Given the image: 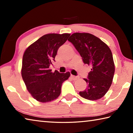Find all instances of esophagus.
Instances as JSON below:
<instances>
[{
	"label": "esophagus",
	"instance_id": "esophagus-1",
	"mask_svg": "<svg viewBox=\"0 0 133 133\" xmlns=\"http://www.w3.org/2000/svg\"><path fill=\"white\" fill-rule=\"evenodd\" d=\"M71 78H72V79L75 80H77L78 78V77H77V76H73V75H71L70 76Z\"/></svg>",
	"mask_w": 133,
	"mask_h": 133
}]
</instances>
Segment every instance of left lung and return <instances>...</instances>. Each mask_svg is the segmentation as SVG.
<instances>
[{
	"mask_svg": "<svg viewBox=\"0 0 133 133\" xmlns=\"http://www.w3.org/2000/svg\"><path fill=\"white\" fill-rule=\"evenodd\" d=\"M80 53L84 64L91 66L87 78V86L80 91L82 97L96 100L103 97L109 90L114 77L115 66L111 51L97 37L87 33H75L68 39Z\"/></svg>",
	"mask_w": 133,
	"mask_h": 133,
	"instance_id": "left-lung-1",
	"label": "left lung"
}]
</instances>
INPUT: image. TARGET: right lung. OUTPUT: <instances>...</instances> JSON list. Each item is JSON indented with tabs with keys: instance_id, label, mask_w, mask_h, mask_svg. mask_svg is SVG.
I'll return each instance as SVG.
<instances>
[{
	"instance_id": "1",
	"label": "right lung",
	"mask_w": 133,
	"mask_h": 133,
	"mask_svg": "<svg viewBox=\"0 0 133 133\" xmlns=\"http://www.w3.org/2000/svg\"><path fill=\"white\" fill-rule=\"evenodd\" d=\"M70 34L50 33L43 36L29 46L24 53L21 70L26 88L38 102L47 103L57 98L62 83L70 77V72H51L49 66L55 61L58 48Z\"/></svg>"
}]
</instances>
